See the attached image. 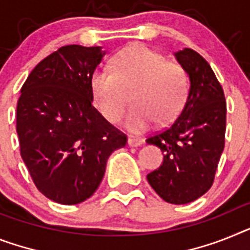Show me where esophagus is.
I'll use <instances>...</instances> for the list:
<instances>
[{
	"label": "esophagus",
	"mask_w": 250,
	"mask_h": 250,
	"mask_svg": "<svg viewBox=\"0 0 250 250\" xmlns=\"http://www.w3.org/2000/svg\"><path fill=\"white\" fill-rule=\"evenodd\" d=\"M142 144L141 138H135V137H129L127 140V145H128L129 147H137L140 145Z\"/></svg>",
	"instance_id": "34e87169"
}]
</instances>
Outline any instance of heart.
I'll return each mask as SVG.
<instances>
[{"label": "heart", "mask_w": 250, "mask_h": 250, "mask_svg": "<svg viewBox=\"0 0 250 250\" xmlns=\"http://www.w3.org/2000/svg\"><path fill=\"white\" fill-rule=\"evenodd\" d=\"M135 83L131 99L135 103L125 125L132 133H141L154 125L167 123L177 117L186 98V76L179 64L165 61L156 50L136 43L113 57V72L96 68L90 76L95 104L106 121L122 118L125 98L122 87Z\"/></svg>", "instance_id": "obj_1"}]
</instances>
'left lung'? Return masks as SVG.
<instances>
[{
    "instance_id": "obj_1",
    "label": "left lung",
    "mask_w": 250,
    "mask_h": 250,
    "mask_svg": "<svg viewBox=\"0 0 250 250\" xmlns=\"http://www.w3.org/2000/svg\"><path fill=\"white\" fill-rule=\"evenodd\" d=\"M189 79V90L178 118L146 140L164 154L163 164L147 174L155 192L173 205H186L211 188L224 151L226 102L212 68L190 48L174 53Z\"/></svg>"
}]
</instances>
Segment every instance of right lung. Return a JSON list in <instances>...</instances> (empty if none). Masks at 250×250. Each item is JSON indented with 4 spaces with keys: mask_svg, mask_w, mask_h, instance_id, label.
Segmentation results:
<instances>
[{
    "mask_svg": "<svg viewBox=\"0 0 250 250\" xmlns=\"http://www.w3.org/2000/svg\"><path fill=\"white\" fill-rule=\"evenodd\" d=\"M104 56L102 47H62L39 62L21 87V157L38 189L61 205L93 196L108 157L127 144L93 106L90 76Z\"/></svg>",
    "mask_w": 250,
    "mask_h": 250,
    "instance_id": "right-lung-1",
    "label": "right lung"
}]
</instances>
